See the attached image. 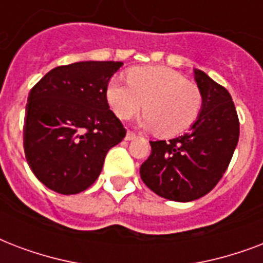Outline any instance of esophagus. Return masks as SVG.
Here are the masks:
<instances>
[{"label": "esophagus", "instance_id": "esophagus-1", "mask_svg": "<svg viewBox=\"0 0 263 263\" xmlns=\"http://www.w3.org/2000/svg\"><path fill=\"white\" fill-rule=\"evenodd\" d=\"M126 141H132V140H134V138H137V134L136 133H133V132H127V133H126Z\"/></svg>", "mask_w": 263, "mask_h": 263}]
</instances>
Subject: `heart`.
I'll use <instances>...</instances> for the list:
<instances>
[{
  "label": "heart",
  "instance_id": "b5f03b06",
  "mask_svg": "<svg viewBox=\"0 0 263 263\" xmlns=\"http://www.w3.org/2000/svg\"><path fill=\"white\" fill-rule=\"evenodd\" d=\"M105 97L121 119H129L145 108L141 125L156 129L166 137L189 129L203 104L199 87L166 67L133 68L127 72V79L112 77L105 89Z\"/></svg>",
  "mask_w": 263,
  "mask_h": 263
}]
</instances>
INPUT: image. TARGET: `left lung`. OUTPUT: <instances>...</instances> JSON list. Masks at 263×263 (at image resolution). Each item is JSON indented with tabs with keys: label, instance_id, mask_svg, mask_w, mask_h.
I'll return each mask as SVG.
<instances>
[{
	"label": "left lung",
	"instance_id": "left-lung-1",
	"mask_svg": "<svg viewBox=\"0 0 263 263\" xmlns=\"http://www.w3.org/2000/svg\"><path fill=\"white\" fill-rule=\"evenodd\" d=\"M203 97L199 117L188 133L168 141H149V158L140 176L156 195L192 201L218 184L239 141V118L229 91L200 70H193Z\"/></svg>",
	"mask_w": 263,
	"mask_h": 263
}]
</instances>
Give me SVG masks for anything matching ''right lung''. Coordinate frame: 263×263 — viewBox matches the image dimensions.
<instances>
[{
	"label": "right lung",
	"mask_w": 263,
	"mask_h": 263,
	"mask_svg": "<svg viewBox=\"0 0 263 263\" xmlns=\"http://www.w3.org/2000/svg\"><path fill=\"white\" fill-rule=\"evenodd\" d=\"M122 62H79L50 70L30 90L24 155L38 180L62 195L90 186L105 155L126 129L109 109L105 89Z\"/></svg>",
	"instance_id": "obj_1"
}]
</instances>
